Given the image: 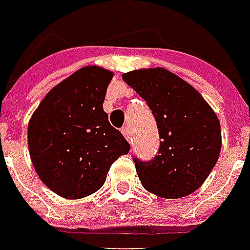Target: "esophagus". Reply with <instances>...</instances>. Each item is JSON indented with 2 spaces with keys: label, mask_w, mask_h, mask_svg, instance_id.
I'll return each instance as SVG.
<instances>
[{
  "label": "esophagus",
  "mask_w": 250,
  "mask_h": 250,
  "mask_svg": "<svg viewBox=\"0 0 250 250\" xmlns=\"http://www.w3.org/2000/svg\"><path fill=\"white\" fill-rule=\"evenodd\" d=\"M122 133H124V136H125L128 141H132V132L129 126H124V128H122Z\"/></svg>",
  "instance_id": "esophagus-1"
}]
</instances>
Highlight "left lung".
<instances>
[{
  "label": "left lung",
  "instance_id": "1",
  "mask_svg": "<svg viewBox=\"0 0 250 250\" xmlns=\"http://www.w3.org/2000/svg\"><path fill=\"white\" fill-rule=\"evenodd\" d=\"M122 79L146 101L162 138L152 160L133 157L142 186L163 198L194 193L219 157L218 117L193 85L166 69L133 70Z\"/></svg>",
  "mask_w": 250,
  "mask_h": 250
}]
</instances>
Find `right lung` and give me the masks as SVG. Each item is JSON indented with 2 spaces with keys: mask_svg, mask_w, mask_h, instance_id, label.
<instances>
[{
  "mask_svg": "<svg viewBox=\"0 0 250 250\" xmlns=\"http://www.w3.org/2000/svg\"><path fill=\"white\" fill-rule=\"evenodd\" d=\"M114 73L87 66L46 94L28 125L29 155L39 179L77 200L105 183L111 165L131 149L103 108Z\"/></svg>",
  "mask_w": 250,
  "mask_h": 250,
  "instance_id": "obj_1",
  "label": "right lung"
}]
</instances>
